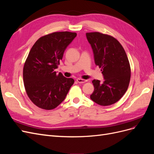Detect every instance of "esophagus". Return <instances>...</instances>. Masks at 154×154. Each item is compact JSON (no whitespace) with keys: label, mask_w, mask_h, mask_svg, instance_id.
<instances>
[{"label":"esophagus","mask_w":154,"mask_h":154,"mask_svg":"<svg viewBox=\"0 0 154 154\" xmlns=\"http://www.w3.org/2000/svg\"><path fill=\"white\" fill-rule=\"evenodd\" d=\"M76 81L79 83H85V82H87V80H83V79H81V78H78L77 80H76Z\"/></svg>","instance_id":"esophagus-1"}]
</instances>
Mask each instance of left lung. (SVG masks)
Segmentation results:
<instances>
[{"label": "left lung", "instance_id": "1", "mask_svg": "<svg viewBox=\"0 0 154 154\" xmlns=\"http://www.w3.org/2000/svg\"><path fill=\"white\" fill-rule=\"evenodd\" d=\"M86 36L95 64L101 69L105 79L103 83L92 81L94 91L91 99L101 106L112 105L122 98L129 85L131 71L127 54L113 36L99 32H87Z\"/></svg>", "mask_w": 154, "mask_h": 154}]
</instances>
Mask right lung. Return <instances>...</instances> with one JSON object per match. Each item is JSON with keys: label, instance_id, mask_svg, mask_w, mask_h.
<instances>
[{"label": "right lung", "instance_id": "right-lung-1", "mask_svg": "<svg viewBox=\"0 0 154 154\" xmlns=\"http://www.w3.org/2000/svg\"><path fill=\"white\" fill-rule=\"evenodd\" d=\"M76 32H54L40 37L32 45L23 69L27 96L35 105L52 110L65 100L74 80L57 74L65 50L76 36Z\"/></svg>", "mask_w": 154, "mask_h": 154}]
</instances>
